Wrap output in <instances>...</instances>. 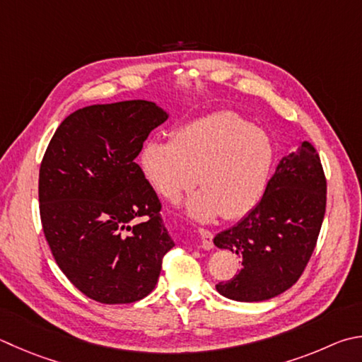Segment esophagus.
I'll use <instances>...</instances> for the list:
<instances>
[{
	"label": "esophagus",
	"mask_w": 362,
	"mask_h": 362,
	"mask_svg": "<svg viewBox=\"0 0 362 362\" xmlns=\"http://www.w3.org/2000/svg\"><path fill=\"white\" fill-rule=\"evenodd\" d=\"M199 234L202 239V248L204 250H210L214 247V234L212 231H209L206 228H199Z\"/></svg>",
	"instance_id": "obj_1"
}]
</instances>
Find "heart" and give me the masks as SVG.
Here are the masks:
<instances>
[{"label": "heart", "instance_id": "obj_1", "mask_svg": "<svg viewBox=\"0 0 362 362\" xmlns=\"http://www.w3.org/2000/svg\"><path fill=\"white\" fill-rule=\"evenodd\" d=\"M274 146L264 131L234 112H216L175 129L168 142H147L141 168L155 192L174 201L198 182L188 214L209 221L235 220L256 207L274 166Z\"/></svg>", "mask_w": 362, "mask_h": 362}]
</instances>
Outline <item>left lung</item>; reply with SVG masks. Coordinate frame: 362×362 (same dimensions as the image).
<instances>
[{
  "instance_id": "8db88e82",
  "label": "left lung",
  "mask_w": 362,
  "mask_h": 362,
  "mask_svg": "<svg viewBox=\"0 0 362 362\" xmlns=\"http://www.w3.org/2000/svg\"><path fill=\"white\" fill-rule=\"evenodd\" d=\"M326 212V175L320 155L304 141L281 158L261 201L214 244L239 255L240 271L216 291L240 302L267 300L300 279L317 247Z\"/></svg>"
}]
</instances>
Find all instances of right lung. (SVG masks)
<instances>
[{
	"label": "right lung",
	"instance_id": "add662e5",
	"mask_svg": "<svg viewBox=\"0 0 362 362\" xmlns=\"http://www.w3.org/2000/svg\"><path fill=\"white\" fill-rule=\"evenodd\" d=\"M168 114L144 100L72 112L39 169V214L58 267L87 298L131 304L153 290L174 247L161 201L134 160Z\"/></svg>",
	"mask_w": 362,
	"mask_h": 362
}]
</instances>
